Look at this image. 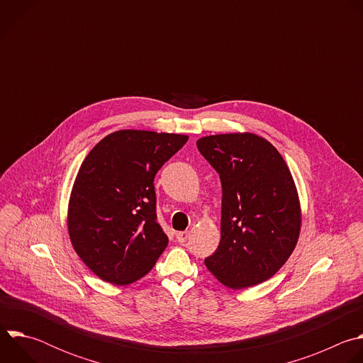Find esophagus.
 I'll return each mask as SVG.
<instances>
[{"mask_svg":"<svg viewBox=\"0 0 363 363\" xmlns=\"http://www.w3.org/2000/svg\"><path fill=\"white\" fill-rule=\"evenodd\" d=\"M188 235H189L188 231H179V233H177V240H178V242L184 244V242L188 240Z\"/></svg>","mask_w":363,"mask_h":363,"instance_id":"obj_1","label":"esophagus"}]
</instances>
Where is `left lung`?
I'll use <instances>...</instances> for the list:
<instances>
[{
    "label": "left lung",
    "instance_id": "obj_1",
    "mask_svg": "<svg viewBox=\"0 0 363 363\" xmlns=\"http://www.w3.org/2000/svg\"><path fill=\"white\" fill-rule=\"evenodd\" d=\"M198 150L223 186L221 240L203 263L224 286L245 289L274 276L300 233V203L279 150L252 133L201 138Z\"/></svg>",
    "mask_w": 363,
    "mask_h": 363
}]
</instances>
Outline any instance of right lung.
<instances>
[{"label":"right lung","mask_w":363,"mask_h":363,"mask_svg":"<svg viewBox=\"0 0 363 363\" xmlns=\"http://www.w3.org/2000/svg\"><path fill=\"white\" fill-rule=\"evenodd\" d=\"M188 136L118 130L83 161L69 202V234L84 264L122 286L143 277L168 245L153 179Z\"/></svg>","instance_id":"right-lung-1"}]
</instances>
